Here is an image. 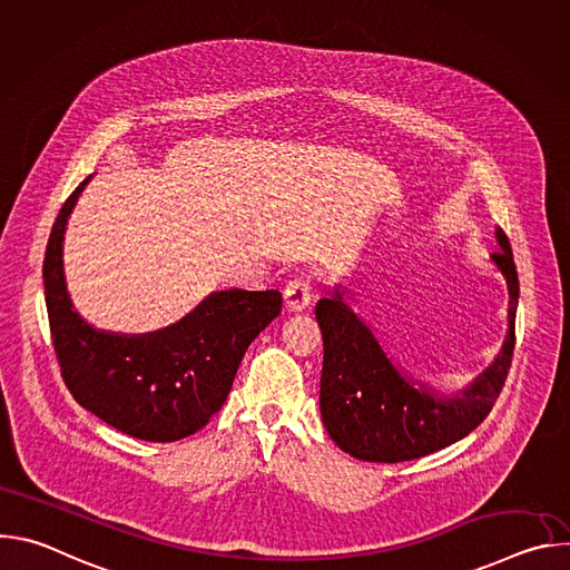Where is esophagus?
Segmentation results:
<instances>
[{"label": "esophagus", "mask_w": 570, "mask_h": 570, "mask_svg": "<svg viewBox=\"0 0 570 570\" xmlns=\"http://www.w3.org/2000/svg\"><path fill=\"white\" fill-rule=\"evenodd\" d=\"M284 304L288 311H304L311 304V282L308 277H295L284 288Z\"/></svg>", "instance_id": "34e87169"}]
</instances>
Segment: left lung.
I'll return each mask as SVG.
<instances>
[{"label": "left lung", "mask_w": 570, "mask_h": 570, "mask_svg": "<svg viewBox=\"0 0 570 570\" xmlns=\"http://www.w3.org/2000/svg\"><path fill=\"white\" fill-rule=\"evenodd\" d=\"M499 253L490 255L508 284V334L501 352L458 394H440L401 370L338 284L315 306L324 363L320 413L330 438L365 462H403L466 438L497 403L514 352L519 277L510 240L497 227Z\"/></svg>", "instance_id": "obj_1"}]
</instances>
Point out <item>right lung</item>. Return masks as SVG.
Masks as SVG:
<instances>
[{
	"mask_svg": "<svg viewBox=\"0 0 570 570\" xmlns=\"http://www.w3.org/2000/svg\"><path fill=\"white\" fill-rule=\"evenodd\" d=\"M88 176L65 200L45 253V299L65 385L86 411L146 442H176L220 411L250 343L282 311L279 291H218L176 324L115 334L80 317L62 268L65 227Z\"/></svg>",
	"mask_w": 570,
	"mask_h": 570,
	"instance_id": "add662e5",
	"label": "right lung"
}]
</instances>
